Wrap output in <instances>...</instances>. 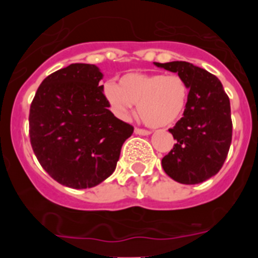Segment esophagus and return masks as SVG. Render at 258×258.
<instances>
[{
	"label": "esophagus",
	"mask_w": 258,
	"mask_h": 258,
	"mask_svg": "<svg viewBox=\"0 0 258 258\" xmlns=\"http://www.w3.org/2000/svg\"><path fill=\"white\" fill-rule=\"evenodd\" d=\"M135 134H136V135H141V136H147V135L151 134V131H148V130L139 128V127H136V128H135Z\"/></svg>",
	"instance_id": "1"
}]
</instances>
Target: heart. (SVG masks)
<instances>
[{
	"label": "heart",
	"mask_w": 258,
	"mask_h": 258,
	"mask_svg": "<svg viewBox=\"0 0 258 258\" xmlns=\"http://www.w3.org/2000/svg\"><path fill=\"white\" fill-rule=\"evenodd\" d=\"M188 92V85L178 75L127 74L119 85L103 86V95L117 116L127 118L139 105L140 117L151 127L175 123L184 112Z\"/></svg>",
	"instance_id": "1"
}]
</instances>
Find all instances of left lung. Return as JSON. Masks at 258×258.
I'll use <instances>...</instances> for the list:
<instances>
[{"label":"left lung","instance_id":"1","mask_svg":"<svg viewBox=\"0 0 258 258\" xmlns=\"http://www.w3.org/2000/svg\"><path fill=\"white\" fill-rule=\"evenodd\" d=\"M155 64L176 72L189 88L183 117L168 130L176 144L162 158V167L179 183H201L215 176L227 157L232 141L230 98L215 75L189 62Z\"/></svg>","mask_w":258,"mask_h":258}]
</instances>
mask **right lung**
Wrapping results in <instances>:
<instances>
[{
	"instance_id": "right-lung-1",
	"label": "right lung",
	"mask_w": 258,
	"mask_h": 258,
	"mask_svg": "<svg viewBox=\"0 0 258 258\" xmlns=\"http://www.w3.org/2000/svg\"><path fill=\"white\" fill-rule=\"evenodd\" d=\"M97 66L72 63L42 81L30 108V141L43 170L71 188L97 186L116 168L134 127L108 110Z\"/></svg>"
}]
</instances>
